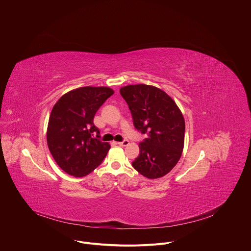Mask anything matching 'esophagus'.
Instances as JSON below:
<instances>
[{
    "mask_svg": "<svg viewBox=\"0 0 251 251\" xmlns=\"http://www.w3.org/2000/svg\"><path fill=\"white\" fill-rule=\"evenodd\" d=\"M117 144H118L119 146H122V147H126V146L129 145V141L125 140V141H123V142H117Z\"/></svg>",
    "mask_w": 251,
    "mask_h": 251,
    "instance_id": "34e87169",
    "label": "esophagus"
}]
</instances>
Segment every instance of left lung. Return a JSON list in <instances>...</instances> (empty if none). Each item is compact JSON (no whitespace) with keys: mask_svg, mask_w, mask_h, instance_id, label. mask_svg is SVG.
Here are the masks:
<instances>
[{"mask_svg":"<svg viewBox=\"0 0 251 251\" xmlns=\"http://www.w3.org/2000/svg\"><path fill=\"white\" fill-rule=\"evenodd\" d=\"M131 112L134 126L147 138L139 144L132 166L148 179L168 174L178 163L184 145L185 123L181 111L164 91L151 85H127L120 89Z\"/></svg>","mask_w":251,"mask_h":251,"instance_id":"8db88e82","label":"left lung"}]
</instances>
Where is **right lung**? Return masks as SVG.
I'll use <instances>...</instances> for the list:
<instances>
[{"label":"right lung","instance_id":"right-lung-1","mask_svg":"<svg viewBox=\"0 0 251 251\" xmlns=\"http://www.w3.org/2000/svg\"><path fill=\"white\" fill-rule=\"evenodd\" d=\"M113 94L108 87H81L62 96L53 106L46 131L47 145L56 163L69 175L85 177L106 156L109 143L92 138L91 134H100L94 118Z\"/></svg>","mask_w":251,"mask_h":251}]
</instances>
